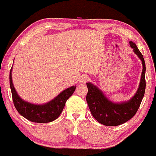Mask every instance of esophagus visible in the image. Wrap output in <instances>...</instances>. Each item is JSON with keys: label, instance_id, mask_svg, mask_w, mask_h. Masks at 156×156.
<instances>
[{"label": "esophagus", "instance_id": "34e87169", "mask_svg": "<svg viewBox=\"0 0 156 156\" xmlns=\"http://www.w3.org/2000/svg\"><path fill=\"white\" fill-rule=\"evenodd\" d=\"M89 80V78L86 76V75H83V76H80V83H86V82H87Z\"/></svg>", "mask_w": 156, "mask_h": 156}]
</instances>
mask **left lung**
<instances>
[{"label": "left lung", "mask_w": 156, "mask_h": 156, "mask_svg": "<svg viewBox=\"0 0 156 156\" xmlns=\"http://www.w3.org/2000/svg\"><path fill=\"white\" fill-rule=\"evenodd\" d=\"M129 44L134 54L142 61L143 67L138 89L132 98L125 102H113L94 84L90 82L86 83L88 88L86 102L90 111L99 123L108 126L123 124L134 117L140 108L145 91L146 67L144 57L134 42L129 41Z\"/></svg>", "instance_id": "left-lung-1"}]
</instances>
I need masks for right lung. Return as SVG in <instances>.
<instances>
[{
	"instance_id": "1",
	"label": "right lung",
	"mask_w": 156,
	"mask_h": 156,
	"mask_svg": "<svg viewBox=\"0 0 156 156\" xmlns=\"http://www.w3.org/2000/svg\"><path fill=\"white\" fill-rule=\"evenodd\" d=\"M12 73V67L9 75V81L15 108L22 116L35 123H48L57 119L62 112L66 101L72 96L76 88V86L67 88L44 104H33L23 100L19 96L13 84Z\"/></svg>"
}]
</instances>
